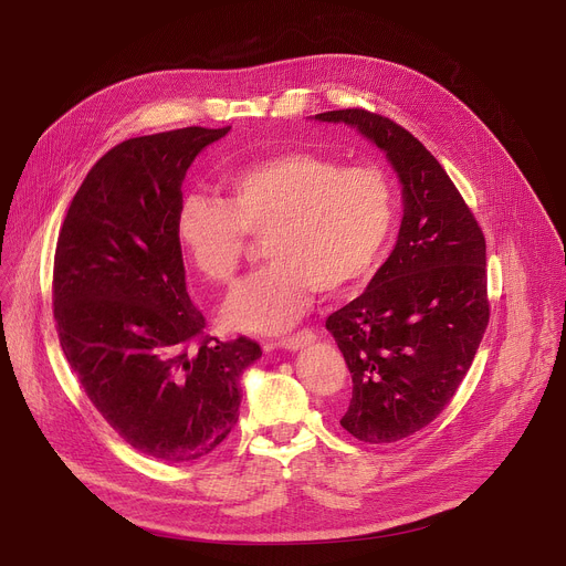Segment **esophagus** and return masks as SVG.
Here are the masks:
<instances>
[{
  "instance_id": "esophagus-1",
  "label": "esophagus",
  "mask_w": 566,
  "mask_h": 566,
  "mask_svg": "<svg viewBox=\"0 0 566 566\" xmlns=\"http://www.w3.org/2000/svg\"><path fill=\"white\" fill-rule=\"evenodd\" d=\"M311 340H313V332H308V329H302V332H297V334H293V336H286V338H282V340H275V343H271V347H277V349H289V352H297V349L306 347Z\"/></svg>"
}]
</instances>
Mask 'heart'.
I'll use <instances>...</instances> for the list:
<instances>
[{"label": "heart", "instance_id": "heart-1", "mask_svg": "<svg viewBox=\"0 0 566 566\" xmlns=\"http://www.w3.org/2000/svg\"><path fill=\"white\" fill-rule=\"evenodd\" d=\"M223 186L226 201L186 195L175 230L195 271L217 284L234 280L249 234L269 239L273 262L223 304V322L237 332H286L315 289L352 291L374 273L396 226V195L382 170L343 168L308 149L255 158L230 170Z\"/></svg>", "mask_w": 566, "mask_h": 566}]
</instances>
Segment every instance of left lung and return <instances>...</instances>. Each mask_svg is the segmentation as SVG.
I'll return each instance as SVG.
<instances>
[{
    "label": "left lung",
    "mask_w": 566,
    "mask_h": 566,
    "mask_svg": "<svg viewBox=\"0 0 566 566\" xmlns=\"http://www.w3.org/2000/svg\"><path fill=\"white\" fill-rule=\"evenodd\" d=\"M376 143L402 186L396 247L367 291L327 329L352 371L340 426L394 443L432 423L454 396L489 327L486 239L439 160L406 127L367 109L315 114Z\"/></svg>",
    "instance_id": "1"
}]
</instances>
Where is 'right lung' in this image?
<instances>
[{
    "label": "right lung",
    "mask_w": 566,
    "mask_h": 566,
    "mask_svg": "<svg viewBox=\"0 0 566 566\" xmlns=\"http://www.w3.org/2000/svg\"><path fill=\"white\" fill-rule=\"evenodd\" d=\"M228 132L184 127L112 147L77 188L55 247L53 317L75 378L134 450L170 463L228 437L239 378L262 356L247 336L203 334L175 230L188 168Z\"/></svg>",
    "instance_id": "obj_1"
}]
</instances>
